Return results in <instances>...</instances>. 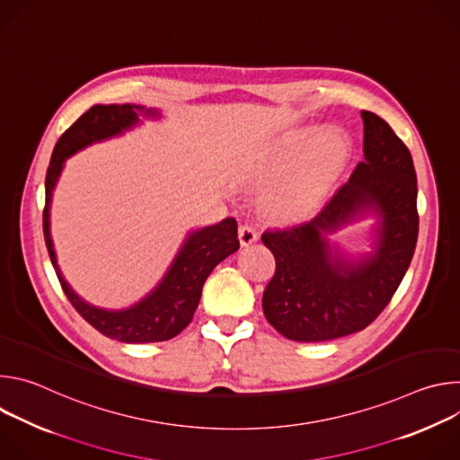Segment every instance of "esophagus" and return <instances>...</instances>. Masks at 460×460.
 Here are the masks:
<instances>
[{
    "label": "esophagus",
    "mask_w": 460,
    "mask_h": 460,
    "mask_svg": "<svg viewBox=\"0 0 460 460\" xmlns=\"http://www.w3.org/2000/svg\"><path fill=\"white\" fill-rule=\"evenodd\" d=\"M238 240H240L242 245H249V243L258 240V233H256V229L251 224H243L238 229Z\"/></svg>",
    "instance_id": "34e87169"
}]
</instances>
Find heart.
Instances as JSON below:
<instances>
[{"instance_id":"heart-1","label":"heart","mask_w":460,"mask_h":460,"mask_svg":"<svg viewBox=\"0 0 460 460\" xmlns=\"http://www.w3.org/2000/svg\"><path fill=\"white\" fill-rule=\"evenodd\" d=\"M353 146L342 128L304 127L277 140L261 156L252 174L258 181L275 185L270 208L289 222L316 213L351 160Z\"/></svg>"}]
</instances>
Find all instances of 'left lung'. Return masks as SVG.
I'll return each mask as SVG.
<instances>
[{"mask_svg":"<svg viewBox=\"0 0 460 460\" xmlns=\"http://www.w3.org/2000/svg\"><path fill=\"white\" fill-rule=\"evenodd\" d=\"M364 162L313 220L271 229L261 242L277 271L261 296L268 322L289 341L327 342L362 332L401 286L419 234L411 155L375 112L362 111ZM371 217L370 251L353 255L334 234Z\"/></svg>","mask_w":460,"mask_h":460,"instance_id":"1","label":"left lung"}]
</instances>
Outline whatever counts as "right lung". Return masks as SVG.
<instances>
[{"label":"right lung","instance_id":"right-lung-1","mask_svg":"<svg viewBox=\"0 0 460 460\" xmlns=\"http://www.w3.org/2000/svg\"><path fill=\"white\" fill-rule=\"evenodd\" d=\"M160 116L158 109L135 103L93 105L58 140L45 178L43 234L58 280L75 309L93 327H96L102 335L123 344L164 342L185 330L196 307H199L208 277L222 260L240 247L234 218H226L215 226L187 231L178 252L158 284L135 304L119 309L102 307L85 300L65 280L58 266V256L50 236L52 192L58 185L65 162L93 144L121 137L127 130L138 127L144 119H158Z\"/></svg>","mask_w":460,"mask_h":460}]
</instances>
